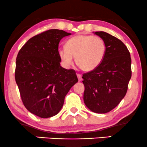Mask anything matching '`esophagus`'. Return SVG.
Wrapping results in <instances>:
<instances>
[{
    "instance_id": "34e87169",
    "label": "esophagus",
    "mask_w": 147,
    "mask_h": 147,
    "mask_svg": "<svg viewBox=\"0 0 147 147\" xmlns=\"http://www.w3.org/2000/svg\"><path fill=\"white\" fill-rule=\"evenodd\" d=\"M77 76L78 78V80L80 82V81L82 80V75H81L80 74H77Z\"/></svg>"
}]
</instances>
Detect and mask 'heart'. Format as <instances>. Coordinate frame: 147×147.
Wrapping results in <instances>:
<instances>
[{
    "instance_id": "obj_1",
    "label": "heart",
    "mask_w": 147,
    "mask_h": 147,
    "mask_svg": "<svg viewBox=\"0 0 147 147\" xmlns=\"http://www.w3.org/2000/svg\"><path fill=\"white\" fill-rule=\"evenodd\" d=\"M106 42L102 38L91 35H77L67 41L65 48H60L59 56L66 65L73 63V57L77 66L86 72L98 67L106 54Z\"/></svg>"
}]
</instances>
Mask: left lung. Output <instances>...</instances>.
I'll return each mask as SVG.
<instances>
[{
  "label": "left lung",
  "instance_id": "left-lung-1",
  "mask_svg": "<svg viewBox=\"0 0 147 147\" xmlns=\"http://www.w3.org/2000/svg\"><path fill=\"white\" fill-rule=\"evenodd\" d=\"M105 41L106 54L100 65L83 74L84 101L95 113L113 110L126 95L131 77V60L125 45L106 32H95Z\"/></svg>",
  "mask_w": 147,
  "mask_h": 147
}]
</instances>
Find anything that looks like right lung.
Instances as JSON below:
<instances>
[{
	"mask_svg": "<svg viewBox=\"0 0 147 147\" xmlns=\"http://www.w3.org/2000/svg\"><path fill=\"white\" fill-rule=\"evenodd\" d=\"M71 33L50 29L30 38L18 52L15 78L24 106L41 118L59 112L70 88L78 82L74 69L60 65L59 44Z\"/></svg>",
	"mask_w": 147,
	"mask_h": 147,
	"instance_id": "add662e5",
	"label": "right lung"
}]
</instances>
